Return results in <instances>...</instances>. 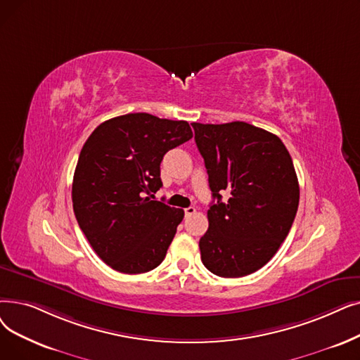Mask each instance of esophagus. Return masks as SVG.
Segmentation results:
<instances>
[{
    "label": "esophagus",
    "instance_id": "34e87169",
    "mask_svg": "<svg viewBox=\"0 0 360 360\" xmlns=\"http://www.w3.org/2000/svg\"><path fill=\"white\" fill-rule=\"evenodd\" d=\"M194 213H195V207H193V206L185 209V216H191V214H194Z\"/></svg>",
    "mask_w": 360,
    "mask_h": 360
}]
</instances>
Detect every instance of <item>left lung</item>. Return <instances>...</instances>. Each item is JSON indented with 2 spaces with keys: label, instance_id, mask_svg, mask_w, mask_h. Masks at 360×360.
Returning a JSON list of instances; mask_svg holds the SVG:
<instances>
[{
  "label": "left lung",
  "instance_id": "left-lung-1",
  "mask_svg": "<svg viewBox=\"0 0 360 360\" xmlns=\"http://www.w3.org/2000/svg\"><path fill=\"white\" fill-rule=\"evenodd\" d=\"M191 124L217 200L207 210L209 229L200 238L201 262L222 278L253 274L284 243L299 207L291 155L276 135L245 122Z\"/></svg>",
  "mask_w": 360,
  "mask_h": 360
}]
</instances>
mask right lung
Here are the masks:
<instances>
[{"instance_id":"right-lung-1","label":"right lung","mask_w":360,"mask_h":360,"mask_svg":"<svg viewBox=\"0 0 360 360\" xmlns=\"http://www.w3.org/2000/svg\"><path fill=\"white\" fill-rule=\"evenodd\" d=\"M193 138L188 122L129 113L94 129L77 160L72 201L79 228L112 269L158 268L184 210L153 200L162 188L163 155Z\"/></svg>"}]
</instances>
